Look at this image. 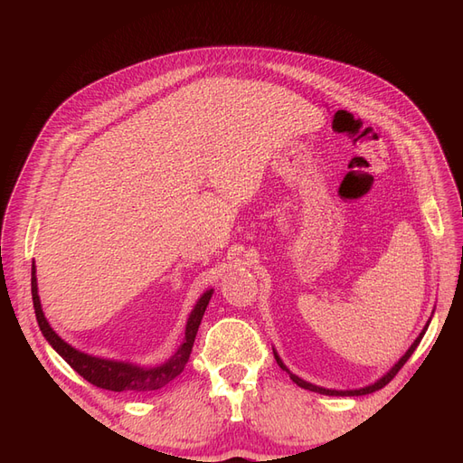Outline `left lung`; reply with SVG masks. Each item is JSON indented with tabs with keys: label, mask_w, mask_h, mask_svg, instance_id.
<instances>
[{
	"label": "left lung",
	"mask_w": 463,
	"mask_h": 463,
	"mask_svg": "<svg viewBox=\"0 0 463 463\" xmlns=\"http://www.w3.org/2000/svg\"><path fill=\"white\" fill-rule=\"evenodd\" d=\"M430 322V320H429ZM429 322L425 325V328H423V332L417 335L415 338V342L411 344V347L408 349V352L403 354V357L396 363L394 367H392L383 378H378L376 383H373V384H369V386H365V388H359V390H332V388H322V386H317V384H311V383H307V381H303V378H299L298 374H293V373H289V369L284 365V361L279 359V355L276 354V349H274V357H276V361H278V365L282 367L288 374H289V378L293 383H296L298 386H301V388H305V390H311V392H318V394H326V396H365V394H371V392H376V390H381V388H384L392 378H394L396 374H398V371L405 365V361H408L410 357H411V354L415 352V347L419 345V342L423 340V335H425V330L429 328Z\"/></svg>",
	"instance_id": "1"
}]
</instances>
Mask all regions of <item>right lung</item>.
I'll use <instances>...</instances> for the list:
<instances>
[{"instance_id":"obj_1","label":"right lung","mask_w":463,"mask_h":463,"mask_svg":"<svg viewBox=\"0 0 463 463\" xmlns=\"http://www.w3.org/2000/svg\"><path fill=\"white\" fill-rule=\"evenodd\" d=\"M31 286H33V303H34V313L38 326L44 334V338L48 344L58 352L69 365H71L85 381L90 384L111 390V392H152V390H160L165 384H170L175 376L184 373L191 349L194 344V335H197V330L201 326L203 315L206 311V305L213 298L214 289H206L197 305L193 307V311L187 318V326H185V338L184 344L177 347V352L167 359L165 363L158 367H138L133 365V363L128 361H114V359H102V357H92L89 354H82L73 345H69L63 342L58 334L53 332L50 326V322L44 317V311H42L40 298H38V284H36V266L33 264V278H31Z\"/></svg>"}]
</instances>
